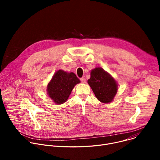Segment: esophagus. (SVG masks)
<instances>
[{"label":"esophagus","instance_id":"obj_1","mask_svg":"<svg viewBox=\"0 0 160 160\" xmlns=\"http://www.w3.org/2000/svg\"><path fill=\"white\" fill-rule=\"evenodd\" d=\"M80 81H81L82 83H85L86 82V80H85V78H81Z\"/></svg>","mask_w":160,"mask_h":160}]
</instances>
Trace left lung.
<instances>
[{
  "label": "left lung",
  "mask_w": 160,
  "mask_h": 160,
  "mask_svg": "<svg viewBox=\"0 0 160 160\" xmlns=\"http://www.w3.org/2000/svg\"><path fill=\"white\" fill-rule=\"evenodd\" d=\"M87 82L97 99L103 103L111 102L117 92L116 81L101 68L91 71Z\"/></svg>",
  "instance_id": "obj_1"
}]
</instances>
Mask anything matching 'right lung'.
I'll use <instances>...</instances> for the list:
<instances>
[{
	"label": "right lung",
	"mask_w": 160,
	"mask_h": 160,
	"mask_svg": "<svg viewBox=\"0 0 160 160\" xmlns=\"http://www.w3.org/2000/svg\"><path fill=\"white\" fill-rule=\"evenodd\" d=\"M80 82L75 73L60 70L54 75L49 83L48 93L56 104H62L68 99L75 85Z\"/></svg>",
	"instance_id": "right-lung-1"
}]
</instances>
